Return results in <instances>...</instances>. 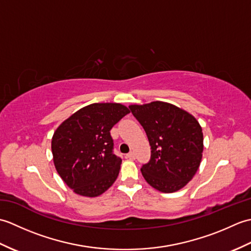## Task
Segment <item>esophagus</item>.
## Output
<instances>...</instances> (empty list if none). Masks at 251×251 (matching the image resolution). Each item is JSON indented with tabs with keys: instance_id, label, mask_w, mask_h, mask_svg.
<instances>
[{
	"instance_id": "obj_1",
	"label": "esophagus",
	"mask_w": 251,
	"mask_h": 251,
	"mask_svg": "<svg viewBox=\"0 0 251 251\" xmlns=\"http://www.w3.org/2000/svg\"><path fill=\"white\" fill-rule=\"evenodd\" d=\"M126 157L129 158V159H135V153H134V152H129V153L126 155Z\"/></svg>"
}]
</instances>
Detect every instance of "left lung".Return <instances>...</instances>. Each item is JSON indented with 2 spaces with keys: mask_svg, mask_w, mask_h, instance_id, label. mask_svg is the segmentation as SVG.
<instances>
[{
  "mask_svg": "<svg viewBox=\"0 0 251 251\" xmlns=\"http://www.w3.org/2000/svg\"><path fill=\"white\" fill-rule=\"evenodd\" d=\"M146 130L151 158L141 167L147 182L163 193H173L188 184L202 156L204 139L195 117L172 103L153 101L129 105Z\"/></svg>",
  "mask_w": 251,
  "mask_h": 251,
  "instance_id": "8db88e82",
  "label": "left lung"
}]
</instances>
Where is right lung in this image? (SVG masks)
I'll use <instances>...</instances> for the list:
<instances>
[{
	"label": "right lung",
	"mask_w": 251,
	"mask_h": 251,
	"mask_svg": "<svg viewBox=\"0 0 251 251\" xmlns=\"http://www.w3.org/2000/svg\"><path fill=\"white\" fill-rule=\"evenodd\" d=\"M129 112L121 103H93L76 111L56 129L52 159L57 173L74 193L96 197L114 183L122 159L113 153L110 130Z\"/></svg>",
	"instance_id": "1"
}]
</instances>
